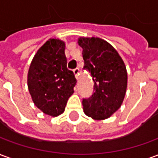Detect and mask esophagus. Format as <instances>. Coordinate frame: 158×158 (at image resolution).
I'll return each mask as SVG.
<instances>
[{"label": "esophagus", "mask_w": 158, "mask_h": 158, "mask_svg": "<svg viewBox=\"0 0 158 158\" xmlns=\"http://www.w3.org/2000/svg\"><path fill=\"white\" fill-rule=\"evenodd\" d=\"M73 73H74V75H75L76 79H78V78H79V68H76V69H73Z\"/></svg>", "instance_id": "esophagus-1"}]
</instances>
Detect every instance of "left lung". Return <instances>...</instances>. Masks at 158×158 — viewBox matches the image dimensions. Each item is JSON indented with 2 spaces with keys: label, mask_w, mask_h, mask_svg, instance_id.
<instances>
[{
  "label": "left lung",
  "mask_w": 158,
  "mask_h": 158,
  "mask_svg": "<svg viewBox=\"0 0 158 158\" xmlns=\"http://www.w3.org/2000/svg\"><path fill=\"white\" fill-rule=\"evenodd\" d=\"M84 69L94 81L92 96L83 99L84 112L96 120H103L121 106L127 89V70L124 62L113 45L100 38L80 37Z\"/></svg>",
  "instance_id": "obj_1"
}]
</instances>
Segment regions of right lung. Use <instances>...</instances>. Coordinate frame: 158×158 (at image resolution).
Returning <instances> with one entry per match:
<instances>
[{"label": "right lung", "instance_id": "1", "mask_svg": "<svg viewBox=\"0 0 158 158\" xmlns=\"http://www.w3.org/2000/svg\"><path fill=\"white\" fill-rule=\"evenodd\" d=\"M76 82L73 71L67 68L65 43L48 40L36 52L28 73V87L35 105L50 116L62 114Z\"/></svg>", "mask_w": 158, "mask_h": 158}]
</instances>
